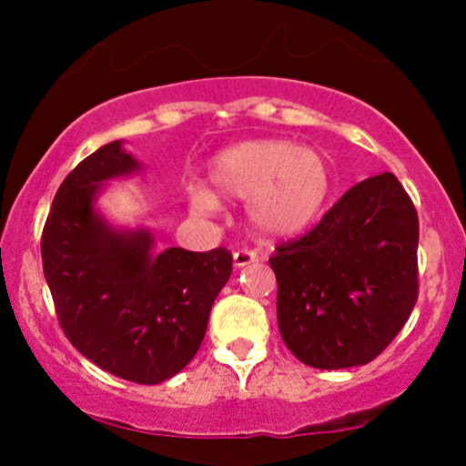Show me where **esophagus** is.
<instances>
[{"mask_svg":"<svg viewBox=\"0 0 466 466\" xmlns=\"http://www.w3.org/2000/svg\"><path fill=\"white\" fill-rule=\"evenodd\" d=\"M258 260V254H256L254 249L249 248H243V249H237L234 251V267H245V265H251Z\"/></svg>","mask_w":466,"mask_h":466,"instance_id":"esophagus-1","label":"esophagus"}]
</instances>
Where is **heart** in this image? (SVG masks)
Here are the masks:
<instances>
[{
	"label": "heart",
	"instance_id": "heart-1",
	"mask_svg": "<svg viewBox=\"0 0 466 466\" xmlns=\"http://www.w3.org/2000/svg\"><path fill=\"white\" fill-rule=\"evenodd\" d=\"M210 184L218 195L249 199L248 215L260 234L289 238L319 221L335 192V173L322 151L285 137L240 142L210 164ZM192 206L215 212L212 192L192 190Z\"/></svg>",
	"mask_w": 466,
	"mask_h": 466
}]
</instances>
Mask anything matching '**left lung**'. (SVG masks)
Masks as SVG:
<instances>
[{
	"label": "left lung",
	"instance_id": "8db88e82",
	"mask_svg": "<svg viewBox=\"0 0 466 466\" xmlns=\"http://www.w3.org/2000/svg\"><path fill=\"white\" fill-rule=\"evenodd\" d=\"M419 215L392 173L360 181L300 238L269 258L278 329L319 370L381 355L419 298Z\"/></svg>",
	"mask_w": 466,
	"mask_h": 466
}]
</instances>
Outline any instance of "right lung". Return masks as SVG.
Returning a JSON list of instances; mask_svg holds the SVG:
<instances>
[{
	"label": "right lung",
	"instance_id": "right-lung-1",
	"mask_svg": "<svg viewBox=\"0 0 466 466\" xmlns=\"http://www.w3.org/2000/svg\"><path fill=\"white\" fill-rule=\"evenodd\" d=\"M136 168L120 142L85 157L58 186L41 258L74 349L116 377L153 386L199 350L212 304L232 274V251L168 248L155 256L148 232L106 226L94 210L96 192Z\"/></svg>",
	"mask_w": 466,
	"mask_h": 466
}]
</instances>
